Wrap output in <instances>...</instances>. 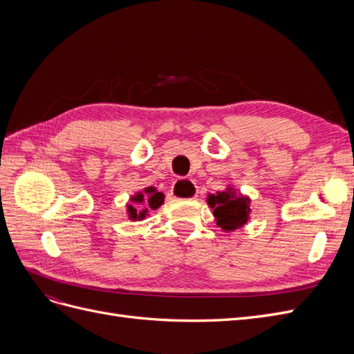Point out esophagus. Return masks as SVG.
Instances as JSON below:
<instances>
[{
  "instance_id": "obj_1",
  "label": "esophagus",
  "mask_w": 354,
  "mask_h": 354,
  "mask_svg": "<svg viewBox=\"0 0 354 354\" xmlns=\"http://www.w3.org/2000/svg\"><path fill=\"white\" fill-rule=\"evenodd\" d=\"M171 195L177 199H192L196 196V189L190 180L180 178L171 187Z\"/></svg>"
}]
</instances>
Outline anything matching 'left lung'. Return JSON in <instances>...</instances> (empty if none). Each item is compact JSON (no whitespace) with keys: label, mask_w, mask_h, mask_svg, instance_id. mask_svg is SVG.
Wrapping results in <instances>:
<instances>
[{"label":"left lung","mask_w":354,"mask_h":354,"mask_svg":"<svg viewBox=\"0 0 354 354\" xmlns=\"http://www.w3.org/2000/svg\"><path fill=\"white\" fill-rule=\"evenodd\" d=\"M209 207L214 208V217L217 226L224 230H234L248 221L250 216V199L245 196H236L227 189V192H217V195L208 196Z\"/></svg>","instance_id":"1"}]
</instances>
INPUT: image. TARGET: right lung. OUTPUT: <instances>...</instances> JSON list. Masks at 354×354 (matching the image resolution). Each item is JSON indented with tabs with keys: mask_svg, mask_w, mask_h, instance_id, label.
I'll return each instance as SVG.
<instances>
[{
	"mask_svg": "<svg viewBox=\"0 0 354 354\" xmlns=\"http://www.w3.org/2000/svg\"><path fill=\"white\" fill-rule=\"evenodd\" d=\"M136 203H140V205L145 207V211L138 212L133 205H128V212H130V218L136 220V218H145L147 209H156L164 203V195L158 192L155 187H147L145 189V194H138L136 196H133L131 199Z\"/></svg>",
	"mask_w": 354,
	"mask_h": 354,
	"instance_id": "obj_1",
	"label": "right lung"
}]
</instances>
